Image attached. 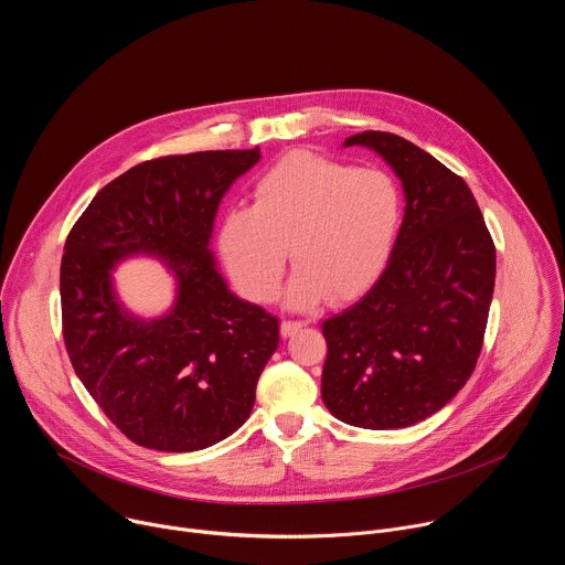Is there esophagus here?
<instances>
[{
  "instance_id": "1",
  "label": "esophagus",
  "mask_w": 565,
  "mask_h": 565,
  "mask_svg": "<svg viewBox=\"0 0 565 565\" xmlns=\"http://www.w3.org/2000/svg\"><path fill=\"white\" fill-rule=\"evenodd\" d=\"M301 327H303V321H290V319H284L281 324H279V333H281V338H290V335H295Z\"/></svg>"
}]
</instances>
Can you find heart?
Returning a JSON list of instances; mask_svg holds the SVG:
<instances>
[{
	"instance_id": "obj_1",
	"label": "heart",
	"mask_w": 565,
	"mask_h": 565,
	"mask_svg": "<svg viewBox=\"0 0 565 565\" xmlns=\"http://www.w3.org/2000/svg\"><path fill=\"white\" fill-rule=\"evenodd\" d=\"M253 199V207L223 214L218 255L241 292L270 301L290 246L292 308L364 292L384 270L402 223V192L388 172L312 151L279 158L255 183Z\"/></svg>"
}]
</instances>
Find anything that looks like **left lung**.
I'll return each instance as SVG.
<instances>
[{
	"mask_svg": "<svg viewBox=\"0 0 565 565\" xmlns=\"http://www.w3.org/2000/svg\"><path fill=\"white\" fill-rule=\"evenodd\" d=\"M402 183L405 216L386 268L321 324V399L362 429L412 427L469 380L486 335L497 250L467 183L418 145L386 131L349 136Z\"/></svg>",
	"mask_w": 565,
	"mask_h": 565,
	"instance_id": "1",
	"label": "left lung"
}]
</instances>
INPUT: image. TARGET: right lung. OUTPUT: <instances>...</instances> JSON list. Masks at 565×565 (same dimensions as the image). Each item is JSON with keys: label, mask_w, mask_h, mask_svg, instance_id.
I'll return each mask as SVG.
<instances>
[{"label": "right lung", "mask_w": 565, "mask_h": 565, "mask_svg": "<svg viewBox=\"0 0 565 565\" xmlns=\"http://www.w3.org/2000/svg\"><path fill=\"white\" fill-rule=\"evenodd\" d=\"M259 147L147 160L105 185L66 236L60 266L64 344L89 395L136 445L199 451L244 425L279 347V321L236 297L210 248L232 183ZM151 256L175 277L158 318L117 297L115 268Z\"/></svg>", "instance_id": "1"}]
</instances>
